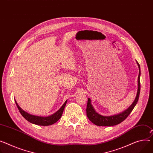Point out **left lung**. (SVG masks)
<instances>
[{
	"instance_id": "8db88e82",
	"label": "left lung",
	"mask_w": 153,
	"mask_h": 153,
	"mask_svg": "<svg viewBox=\"0 0 153 153\" xmlns=\"http://www.w3.org/2000/svg\"><path fill=\"white\" fill-rule=\"evenodd\" d=\"M137 64L138 67L139 69V74L138 76V89L137 95L135 97V99L133 103L131 105V106H129L126 110L124 111L118 113L117 114L111 115V116H102L99 113H97L96 110L94 108L93 106L91 104V100L89 98H88V103H87V108H86V114L89 118V120L96 126H115L121 123L124 120H125L127 116L130 114V113L132 112L133 109L134 108L136 104L138 102L139 96H140V67L139 64L137 61Z\"/></svg>"
}]
</instances>
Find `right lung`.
<instances>
[{
  "mask_svg": "<svg viewBox=\"0 0 153 153\" xmlns=\"http://www.w3.org/2000/svg\"><path fill=\"white\" fill-rule=\"evenodd\" d=\"M67 102V100H66L64 103L62 105V106L61 107L60 109H59L56 113L54 114L50 115L48 116H39L36 115L30 114L26 111L23 110L17 103L16 101L15 100V103L16 104V106L21 114V115L25 117V118L29 122L39 126H50L52 125L54 123H56L61 118V117L62 115V113L64 111V108L65 107V105Z\"/></svg>",
  "mask_w": 153,
  "mask_h": 153,
  "instance_id": "add662e5",
  "label": "right lung"
}]
</instances>
